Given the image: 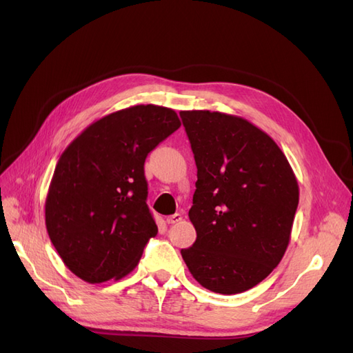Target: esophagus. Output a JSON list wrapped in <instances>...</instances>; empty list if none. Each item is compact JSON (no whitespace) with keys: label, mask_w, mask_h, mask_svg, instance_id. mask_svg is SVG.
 I'll return each mask as SVG.
<instances>
[{"label":"esophagus","mask_w":353,"mask_h":353,"mask_svg":"<svg viewBox=\"0 0 353 353\" xmlns=\"http://www.w3.org/2000/svg\"><path fill=\"white\" fill-rule=\"evenodd\" d=\"M181 219H183V215H181V213H175V215L168 216V218H166V222H168V223H176V222H179Z\"/></svg>","instance_id":"obj_1"}]
</instances>
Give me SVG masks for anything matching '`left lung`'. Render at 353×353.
Wrapping results in <instances>:
<instances>
[{
    "label": "left lung",
    "mask_w": 353,
    "mask_h": 353,
    "mask_svg": "<svg viewBox=\"0 0 353 353\" xmlns=\"http://www.w3.org/2000/svg\"><path fill=\"white\" fill-rule=\"evenodd\" d=\"M197 166L188 216L197 239L181 250L210 292L237 294L268 276L290 241L299 185L272 138L243 117L179 113Z\"/></svg>",
    "instance_id": "8db88e82"
}]
</instances>
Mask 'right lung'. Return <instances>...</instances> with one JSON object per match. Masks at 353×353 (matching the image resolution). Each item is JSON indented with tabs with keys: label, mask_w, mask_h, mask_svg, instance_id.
Returning <instances> with one entry per match:
<instances>
[{
	"label": "right lung",
	"mask_w": 353,
	"mask_h": 353,
	"mask_svg": "<svg viewBox=\"0 0 353 353\" xmlns=\"http://www.w3.org/2000/svg\"><path fill=\"white\" fill-rule=\"evenodd\" d=\"M181 126L154 104L101 117L60 156L46 200V225L61 261L81 280H121L157 234L147 206V154Z\"/></svg>",
	"instance_id": "add662e5"
}]
</instances>
